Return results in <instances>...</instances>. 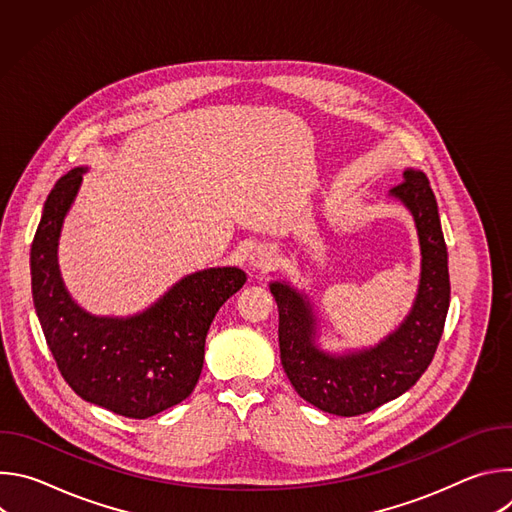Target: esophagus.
I'll list each match as a JSON object with an SVG mask.
<instances>
[{
    "label": "esophagus",
    "instance_id": "1",
    "mask_svg": "<svg viewBox=\"0 0 512 512\" xmlns=\"http://www.w3.org/2000/svg\"><path fill=\"white\" fill-rule=\"evenodd\" d=\"M249 263H251L255 269L269 271V269L273 267V263H275V253H273V249H271V247L261 245V247H257V249L251 253Z\"/></svg>",
    "mask_w": 512,
    "mask_h": 512
}]
</instances>
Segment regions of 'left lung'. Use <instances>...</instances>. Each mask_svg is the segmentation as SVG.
<instances>
[{"label":"left lung","instance_id":"obj_1","mask_svg":"<svg viewBox=\"0 0 512 512\" xmlns=\"http://www.w3.org/2000/svg\"><path fill=\"white\" fill-rule=\"evenodd\" d=\"M413 212L421 243V283L405 324L373 350L328 356L312 344L310 308L285 283H271L279 310V352L287 379L314 407L354 417L411 389L429 367L450 308L448 251L437 202L423 172L407 170L393 190Z\"/></svg>","mask_w":512,"mask_h":512}]
</instances>
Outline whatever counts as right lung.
Returning <instances> with one entry per match:
<instances>
[{
	"instance_id": "obj_1",
	"label": "right lung",
	"mask_w": 512,
	"mask_h": 512,
	"mask_svg": "<svg viewBox=\"0 0 512 512\" xmlns=\"http://www.w3.org/2000/svg\"><path fill=\"white\" fill-rule=\"evenodd\" d=\"M83 168L50 190L30 253L32 296L46 344L62 379L79 397L131 419L152 417L184 401L196 387L212 318L245 285L237 267L184 277L135 318H95L70 300L56 265L62 218Z\"/></svg>"
}]
</instances>
